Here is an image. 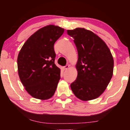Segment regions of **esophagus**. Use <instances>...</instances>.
Returning <instances> with one entry per match:
<instances>
[{
    "instance_id": "obj_1",
    "label": "esophagus",
    "mask_w": 130,
    "mask_h": 130,
    "mask_svg": "<svg viewBox=\"0 0 130 130\" xmlns=\"http://www.w3.org/2000/svg\"><path fill=\"white\" fill-rule=\"evenodd\" d=\"M69 67H70V66L66 65V66H65L64 67H63V69H64V70H67V69H68Z\"/></svg>"
}]
</instances>
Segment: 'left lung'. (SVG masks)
<instances>
[{
    "label": "left lung",
    "mask_w": 130,
    "mask_h": 130,
    "mask_svg": "<svg viewBox=\"0 0 130 130\" xmlns=\"http://www.w3.org/2000/svg\"><path fill=\"white\" fill-rule=\"evenodd\" d=\"M74 39L78 59L76 79L70 85L77 98L83 101L96 99L107 88L113 75V58L100 37L90 30L77 28L67 30Z\"/></svg>",
    "instance_id": "left-lung-1"
}]
</instances>
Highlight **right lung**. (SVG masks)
Here are the masks:
<instances>
[{"mask_svg": "<svg viewBox=\"0 0 130 130\" xmlns=\"http://www.w3.org/2000/svg\"><path fill=\"white\" fill-rule=\"evenodd\" d=\"M64 28L48 25L26 41L18 56V72L26 92L31 96L47 100L54 95L60 78V69L54 63L55 42Z\"/></svg>", "mask_w": 130, "mask_h": 130, "instance_id": "1", "label": "right lung"}]
</instances>
